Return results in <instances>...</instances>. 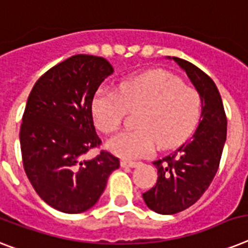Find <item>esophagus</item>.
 Returning <instances> with one entry per match:
<instances>
[{
    "mask_svg": "<svg viewBox=\"0 0 248 248\" xmlns=\"http://www.w3.org/2000/svg\"><path fill=\"white\" fill-rule=\"evenodd\" d=\"M139 163L136 162H131V160H121V167H124V168H135V167H138Z\"/></svg>",
    "mask_w": 248,
    "mask_h": 248,
    "instance_id": "esophagus-1",
    "label": "esophagus"
}]
</instances>
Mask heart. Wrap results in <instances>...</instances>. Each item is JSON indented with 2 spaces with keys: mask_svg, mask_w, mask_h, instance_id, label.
I'll list each match as a JSON object with an SVG mask.
<instances>
[{
  "mask_svg": "<svg viewBox=\"0 0 248 248\" xmlns=\"http://www.w3.org/2000/svg\"><path fill=\"white\" fill-rule=\"evenodd\" d=\"M201 96L195 88L164 71H150L124 80L118 92L100 89L92 103L96 128L112 134L120 128L126 109L141 108L136 131H126L107 142L114 155L138 159L150 155L158 144L172 148L187 139L201 116Z\"/></svg>",
  "mask_w": 248,
  "mask_h": 248,
  "instance_id": "1",
  "label": "heart"
}]
</instances>
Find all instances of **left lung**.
I'll return each instance as SVG.
<instances>
[{
	"label": "left lung",
	"mask_w": 248,
	"mask_h": 248,
	"mask_svg": "<svg viewBox=\"0 0 248 248\" xmlns=\"http://www.w3.org/2000/svg\"><path fill=\"white\" fill-rule=\"evenodd\" d=\"M170 58V57H168ZM201 96V120L190 141L153 163L158 181L142 194L145 204L158 214H177L200 199L214 180L227 139V117L215 82L182 58L173 57Z\"/></svg>",
	"instance_id": "left-lung-1"
}]
</instances>
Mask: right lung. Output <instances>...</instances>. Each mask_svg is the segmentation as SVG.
Returning a JSON list of instances; mask_svg holds the SVG:
<instances>
[{
	"label": "right lung",
	"instance_id": "obj_1",
	"mask_svg": "<svg viewBox=\"0 0 248 248\" xmlns=\"http://www.w3.org/2000/svg\"><path fill=\"white\" fill-rule=\"evenodd\" d=\"M112 74L106 58L76 54L49 68L30 92L20 127L24 170L40 199L56 210H89L120 168V159L104 150L82 159L102 144L92 103Z\"/></svg>",
	"mask_w": 248,
	"mask_h": 248
}]
</instances>
